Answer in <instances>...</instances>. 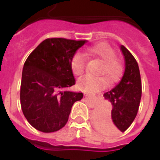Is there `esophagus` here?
<instances>
[{
  "mask_svg": "<svg viewBox=\"0 0 160 160\" xmlns=\"http://www.w3.org/2000/svg\"><path fill=\"white\" fill-rule=\"evenodd\" d=\"M85 96H86V97H91V98H95V95H92V94H88V93H85Z\"/></svg>",
  "mask_w": 160,
  "mask_h": 160,
  "instance_id": "obj_1",
  "label": "esophagus"
}]
</instances>
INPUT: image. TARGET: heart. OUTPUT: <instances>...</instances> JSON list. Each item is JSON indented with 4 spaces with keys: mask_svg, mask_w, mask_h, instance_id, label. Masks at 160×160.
Returning a JSON list of instances; mask_svg holds the SVG:
<instances>
[{
    "mask_svg": "<svg viewBox=\"0 0 160 160\" xmlns=\"http://www.w3.org/2000/svg\"><path fill=\"white\" fill-rule=\"evenodd\" d=\"M87 54L98 57L103 61L99 73L104 74L109 82H114L120 77L122 73V65L116 58L114 49L107 43H98L91 47L87 50ZM87 57L86 54L77 52L71 59V69L73 74L80 75L86 68ZM78 87L81 90L88 92H94L106 87L107 80L104 76H93L85 74L80 77L77 81Z\"/></svg>",
    "mask_w": 160,
    "mask_h": 160,
    "instance_id": "heart-1",
    "label": "heart"
}]
</instances>
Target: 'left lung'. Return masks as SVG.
Masks as SVG:
<instances>
[{
	"label": "left lung",
	"mask_w": 160,
	"mask_h": 160,
	"mask_svg": "<svg viewBox=\"0 0 160 160\" xmlns=\"http://www.w3.org/2000/svg\"><path fill=\"white\" fill-rule=\"evenodd\" d=\"M121 50L125 59V71L120 82L104 94L112 104L111 115L103 111L94 115L95 127L107 134H115L128 129L137 115L141 98V80L139 66L133 55L123 45Z\"/></svg>",
	"instance_id": "left-lung-1"
}]
</instances>
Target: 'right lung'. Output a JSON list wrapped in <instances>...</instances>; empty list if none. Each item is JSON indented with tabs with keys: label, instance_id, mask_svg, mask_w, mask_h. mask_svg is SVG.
<instances>
[{
	"label": "right lung",
	"instance_id": "add662e5",
	"mask_svg": "<svg viewBox=\"0 0 160 160\" xmlns=\"http://www.w3.org/2000/svg\"><path fill=\"white\" fill-rule=\"evenodd\" d=\"M86 40L47 38L31 53L24 64L20 85L23 114L33 128L43 133L62 128L74 102L82 92H62L75 84L71 59Z\"/></svg>",
	"mask_w": 160,
	"mask_h": 160
}]
</instances>
